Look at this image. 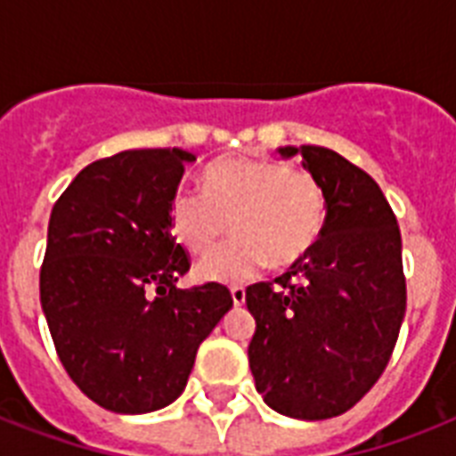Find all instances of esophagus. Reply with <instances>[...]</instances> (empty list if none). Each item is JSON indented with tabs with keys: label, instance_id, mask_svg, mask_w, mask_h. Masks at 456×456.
<instances>
[{
	"label": "esophagus",
	"instance_id": "esophagus-1",
	"mask_svg": "<svg viewBox=\"0 0 456 456\" xmlns=\"http://www.w3.org/2000/svg\"><path fill=\"white\" fill-rule=\"evenodd\" d=\"M232 300H234L236 307H241V305L246 303V289H243V286H234V289H232Z\"/></svg>",
	"mask_w": 456,
	"mask_h": 456
}]
</instances>
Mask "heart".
<instances>
[{
    "label": "heart",
    "mask_w": 456,
    "mask_h": 456,
    "mask_svg": "<svg viewBox=\"0 0 456 456\" xmlns=\"http://www.w3.org/2000/svg\"><path fill=\"white\" fill-rule=\"evenodd\" d=\"M234 241L199 265L200 279L243 284L272 263L291 267L324 234L326 193L305 167L236 156L203 172V193L177 189L170 200V229L193 256H206L227 234Z\"/></svg>",
    "instance_id": "heart-1"
}]
</instances>
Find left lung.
I'll list each match as a JSON object with an SVG mask.
<instances>
[{
    "mask_svg": "<svg viewBox=\"0 0 456 456\" xmlns=\"http://www.w3.org/2000/svg\"><path fill=\"white\" fill-rule=\"evenodd\" d=\"M324 186L317 246L274 281L246 289L256 317L248 364L257 393L291 419L338 417L388 364L407 307L403 239L374 179L324 146H284Z\"/></svg>",
    "mask_w": 456,
    "mask_h": 456,
    "instance_id": "8db88e82",
    "label": "left lung"
}]
</instances>
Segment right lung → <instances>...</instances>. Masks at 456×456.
<instances>
[{
  "instance_id": "right-lung-1",
  "label": "right lung",
  "mask_w": 456,
  "mask_h": 456,
  "mask_svg": "<svg viewBox=\"0 0 456 456\" xmlns=\"http://www.w3.org/2000/svg\"><path fill=\"white\" fill-rule=\"evenodd\" d=\"M196 156L139 149L87 165L53 203L39 303L59 360L103 410L146 414L186 388L199 346L232 310L222 284L177 289L189 256L170 200Z\"/></svg>"
}]
</instances>
